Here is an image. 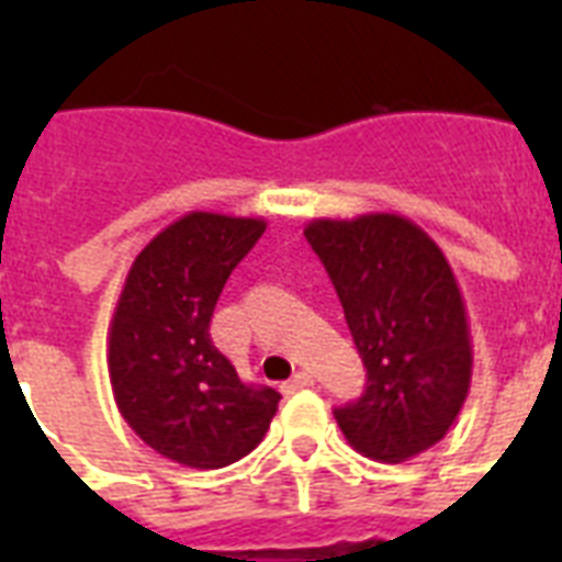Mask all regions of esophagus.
<instances>
[{"mask_svg": "<svg viewBox=\"0 0 562 562\" xmlns=\"http://www.w3.org/2000/svg\"><path fill=\"white\" fill-rule=\"evenodd\" d=\"M312 384H315V379H312V375L303 373V370H300V373H294V375H291V379H289V382L282 384V393H285V396H291V393L303 391V387H312Z\"/></svg>", "mask_w": 562, "mask_h": 562, "instance_id": "1", "label": "esophagus"}]
</instances>
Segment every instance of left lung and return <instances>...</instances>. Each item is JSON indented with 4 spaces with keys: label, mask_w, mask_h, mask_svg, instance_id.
<instances>
[{
    "label": "left lung",
    "mask_w": 562,
    "mask_h": 562,
    "mask_svg": "<svg viewBox=\"0 0 562 562\" xmlns=\"http://www.w3.org/2000/svg\"><path fill=\"white\" fill-rule=\"evenodd\" d=\"M303 233L368 368L364 393L335 419L364 458L411 461L443 440L470 393V324L452 268L435 238L396 212L315 218Z\"/></svg>",
    "instance_id": "left-lung-1"
}]
</instances>
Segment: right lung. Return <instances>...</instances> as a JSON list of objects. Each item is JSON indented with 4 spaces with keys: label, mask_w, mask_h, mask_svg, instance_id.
<instances>
[{
    "label": "right lung",
    "mask_w": 562,
    "mask_h": 562,
    "mask_svg": "<svg viewBox=\"0 0 562 562\" xmlns=\"http://www.w3.org/2000/svg\"><path fill=\"white\" fill-rule=\"evenodd\" d=\"M262 233V218L187 212L139 250L110 321L119 414L154 452L192 470L254 452L280 405L273 387L241 382L210 338L221 289Z\"/></svg>",
    "instance_id": "right-lung-1"
}]
</instances>
